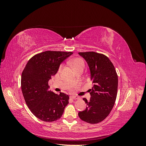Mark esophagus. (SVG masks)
I'll return each mask as SVG.
<instances>
[{
	"label": "esophagus",
	"mask_w": 146,
	"mask_h": 146,
	"mask_svg": "<svg viewBox=\"0 0 146 146\" xmlns=\"http://www.w3.org/2000/svg\"><path fill=\"white\" fill-rule=\"evenodd\" d=\"M70 98L72 99H74V100H77V99H79L78 97H77V96H71L70 97Z\"/></svg>",
	"instance_id": "34e87169"
}]
</instances>
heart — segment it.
I'll return each mask as SVG.
<instances>
[{
	"instance_id": "heart-1",
	"label": "heart",
	"mask_w": 146,
	"mask_h": 146,
	"mask_svg": "<svg viewBox=\"0 0 146 146\" xmlns=\"http://www.w3.org/2000/svg\"><path fill=\"white\" fill-rule=\"evenodd\" d=\"M70 64L72 66V67L74 69V70L77 71L79 69H84L85 68V62L84 61L80 58H76L70 60L69 61ZM63 68V65L60 66V70H61Z\"/></svg>"
}]
</instances>
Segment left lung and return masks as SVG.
<instances>
[{"label": "left lung", "mask_w": 146, "mask_h": 146, "mask_svg": "<svg viewBox=\"0 0 146 146\" xmlns=\"http://www.w3.org/2000/svg\"><path fill=\"white\" fill-rule=\"evenodd\" d=\"M86 60L90 70V78L94 86L89 90L90 101L83 98L87 107L78 113L82 121L98 123L107 117L116 99L118 77L115 68L107 56L95 52H79Z\"/></svg>", "instance_id": "left-lung-1"}]
</instances>
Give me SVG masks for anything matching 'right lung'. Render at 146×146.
<instances>
[{
  "label": "right lung",
  "mask_w": 146,
  "mask_h": 146,
  "mask_svg": "<svg viewBox=\"0 0 146 146\" xmlns=\"http://www.w3.org/2000/svg\"><path fill=\"white\" fill-rule=\"evenodd\" d=\"M73 52L45 51L34 55L21 76V89L25 103L33 115L44 122H53L62 116L69 97L63 92L49 91L48 80L55 76L60 64Z\"/></svg>",
  "instance_id": "1"
}]
</instances>
